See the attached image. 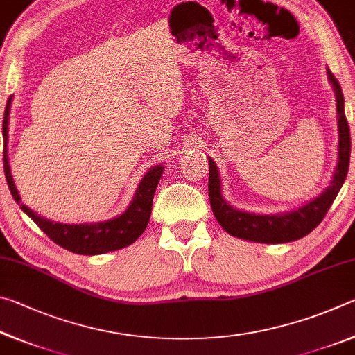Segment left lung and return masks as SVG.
<instances>
[{"instance_id":"obj_1","label":"left lung","mask_w":355,"mask_h":355,"mask_svg":"<svg viewBox=\"0 0 355 355\" xmlns=\"http://www.w3.org/2000/svg\"><path fill=\"white\" fill-rule=\"evenodd\" d=\"M329 81L336 95V114H338V163L334 173L332 182L327 189H324L320 196L313 200L305 203L293 211L282 214H255L241 211V209L233 208L232 205L222 199L220 192V177L214 161L209 159V178H208V196L211 203L214 218L218 219L220 227L232 236L248 239L254 243H266V244H280L291 243L296 239L304 238L305 235L320 225L324 216L332 207L336 194H338L341 186H343L347 169H349L351 158V133L349 125H347L345 114V98L341 92L340 83L327 69Z\"/></svg>"}]
</instances>
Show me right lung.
<instances>
[{
    "label": "right lung",
    "mask_w": 355,
    "mask_h": 355,
    "mask_svg": "<svg viewBox=\"0 0 355 355\" xmlns=\"http://www.w3.org/2000/svg\"><path fill=\"white\" fill-rule=\"evenodd\" d=\"M12 97H9L8 105L4 110L3 119V139H4V175L8 180V186L10 194L20 208L31 218L45 235L56 243L61 248L67 249L73 254L80 255H98L106 252L119 250L133 244L139 238L150 220L152 214V203L156 186L159 183V178L163 175L164 167L155 166L144 175L139 186H137L136 194L131 200L130 207L125 209L117 218L101 222H92V224H62L50 219L42 218L40 214L34 213L31 208L23 205L19 191L14 183L10 173L9 158H8V131H9V112H10Z\"/></svg>",
    "instance_id": "add662e5"
}]
</instances>
